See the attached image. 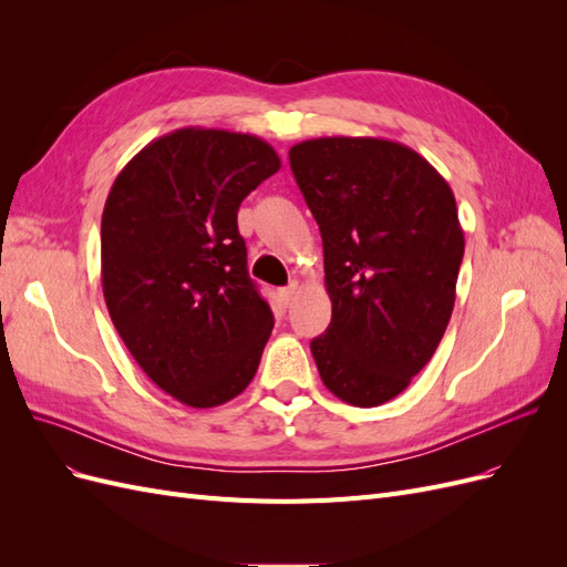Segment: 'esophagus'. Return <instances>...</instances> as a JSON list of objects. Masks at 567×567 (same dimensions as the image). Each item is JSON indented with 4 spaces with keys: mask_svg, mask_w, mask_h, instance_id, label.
Segmentation results:
<instances>
[{
    "mask_svg": "<svg viewBox=\"0 0 567 567\" xmlns=\"http://www.w3.org/2000/svg\"><path fill=\"white\" fill-rule=\"evenodd\" d=\"M298 290H300V286L293 281V284H290V286H286V288H281L279 290V298H281V302L288 307L290 302H293L296 300V296H298Z\"/></svg>",
    "mask_w": 567,
    "mask_h": 567,
    "instance_id": "esophagus-1",
    "label": "esophagus"
}]
</instances>
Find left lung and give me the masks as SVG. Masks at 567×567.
Returning <instances> with one entry per match:
<instances>
[{
    "instance_id": "left-lung-1",
    "label": "left lung",
    "mask_w": 567,
    "mask_h": 567,
    "mask_svg": "<svg viewBox=\"0 0 567 567\" xmlns=\"http://www.w3.org/2000/svg\"><path fill=\"white\" fill-rule=\"evenodd\" d=\"M288 158L323 241L319 375L352 406L385 404L447 331L463 260L454 194L414 148L379 136H319Z\"/></svg>"
}]
</instances>
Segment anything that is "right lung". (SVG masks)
Listing matches in <instances>:
<instances>
[{
  "mask_svg": "<svg viewBox=\"0 0 567 567\" xmlns=\"http://www.w3.org/2000/svg\"><path fill=\"white\" fill-rule=\"evenodd\" d=\"M279 167L260 136L182 127L146 144L109 192V315L136 364L186 406L234 400L260 367L274 315L248 277L236 215Z\"/></svg>",
  "mask_w": 567,
  "mask_h": 567,
  "instance_id": "right-lung-1",
  "label": "right lung"
}]
</instances>
